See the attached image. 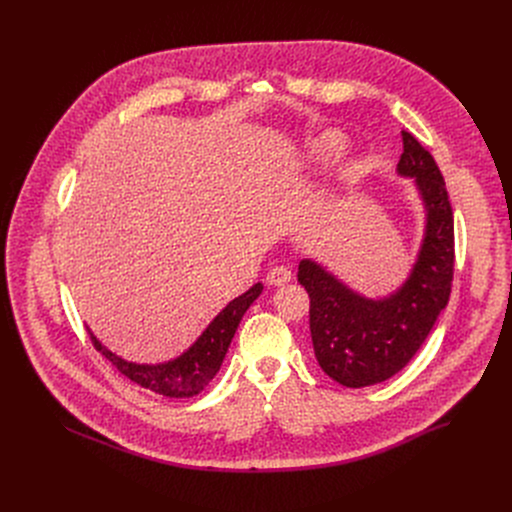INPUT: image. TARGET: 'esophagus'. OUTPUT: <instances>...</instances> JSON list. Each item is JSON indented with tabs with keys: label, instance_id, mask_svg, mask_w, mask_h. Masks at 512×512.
Listing matches in <instances>:
<instances>
[{
	"label": "esophagus",
	"instance_id": "1",
	"mask_svg": "<svg viewBox=\"0 0 512 512\" xmlns=\"http://www.w3.org/2000/svg\"><path fill=\"white\" fill-rule=\"evenodd\" d=\"M289 279H291V271L283 265H275L267 273V281L271 285H285V283H289Z\"/></svg>",
	"mask_w": 512,
	"mask_h": 512
}]
</instances>
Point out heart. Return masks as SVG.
<instances>
[{"instance_id": "1", "label": "heart", "mask_w": 512, "mask_h": 512, "mask_svg": "<svg viewBox=\"0 0 512 512\" xmlns=\"http://www.w3.org/2000/svg\"><path fill=\"white\" fill-rule=\"evenodd\" d=\"M344 150V137L336 131H326L322 135H316L308 143V158L314 164H330L334 162Z\"/></svg>"}]
</instances>
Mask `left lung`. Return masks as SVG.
Returning <instances> with one entry per match:
<instances>
[{"instance_id": "obj_1", "label": "left lung", "mask_w": 512, "mask_h": 512, "mask_svg": "<svg viewBox=\"0 0 512 512\" xmlns=\"http://www.w3.org/2000/svg\"><path fill=\"white\" fill-rule=\"evenodd\" d=\"M403 135L401 176L415 178L425 202V239L409 279L391 298L367 300L310 259L298 281L310 296V332L322 371L344 387H369L397 375L446 308L454 281V212L433 156Z\"/></svg>"}]
</instances>
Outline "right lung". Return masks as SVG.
<instances>
[{"label": "right lung", "instance_id": "1", "mask_svg": "<svg viewBox=\"0 0 512 512\" xmlns=\"http://www.w3.org/2000/svg\"><path fill=\"white\" fill-rule=\"evenodd\" d=\"M263 291L261 283H255L243 296L235 298L221 314H218L210 326L202 332V336L186 350L180 358L166 362V364H135L127 362L121 356H115L101 342L91 334L93 346L103 352L107 360H111L113 367L131 379L133 383L150 389L164 397H192L198 395L218 373L223 364V358L229 350V344L237 332V326L249 306L259 298Z\"/></svg>", "mask_w": 512, "mask_h": 512}]
</instances>
